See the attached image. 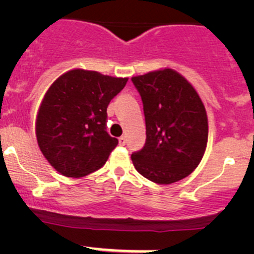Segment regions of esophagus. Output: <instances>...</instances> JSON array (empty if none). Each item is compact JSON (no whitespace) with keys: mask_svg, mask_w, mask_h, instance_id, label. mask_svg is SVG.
<instances>
[{"mask_svg":"<svg viewBox=\"0 0 254 254\" xmlns=\"http://www.w3.org/2000/svg\"><path fill=\"white\" fill-rule=\"evenodd\" d=\"M127 143V137L125 136H120L119 137V145L120 146H124Z\"/></svg>","mask_w":254,"mask_h":254,"instance_id":"obj_1","label":"esophagus"}]
</instances>
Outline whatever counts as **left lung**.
<instances>
[{
	"instance_id": "obj_1",
	"label": "left lung",
	"mask_w": 254,
	"mask_h": 254,
	"mask_svg": "<svg viewBox=\"0 0 254 254\" xmlns=\"http://www.w3.org/2000/svg\"><path fill=\"white\" fill-rule=\"evenodd\" d=\"M141 96L146 142L131 155L140 175L171 184L190 175L207 143L205 107L194 87L172 68L131 78Z\"/></svg>"
}]
</instances>
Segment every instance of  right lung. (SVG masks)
<instances>
[{
  "instance_id": "add662e5",
  "label": "right lung",
  "mask_w": 254,
  "mask_h": 254,
  "mask_svg": "<svg viewBox=\"0 0 254 254\" xmlns=\"http://www.w3.org/2000/svg\"><path fill=\"white\" fill-rule=\"evenodd\" d=\"M127 78L75 68L47 91L35 122L40 151L65 177L78 178L99 170L118 145L107 132V108Z\"/></svg>"
}]
</instances>
